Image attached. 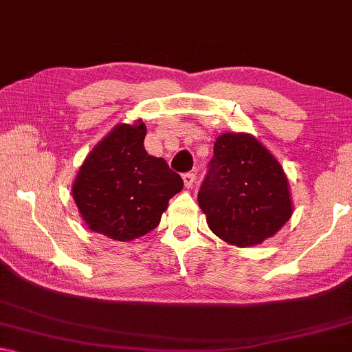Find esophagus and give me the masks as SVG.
I'll return each instance as SVG.
<instances>
[{
	"instance_id": "obj_1",
	"label": "esophagus",
	"mask_w": 352,
	"mask_h": 352,
	"mask_svg": "<svg viewBox=\"0 0 352 352\" xmlns=\"http://www.w3.org/2000/svg\"><path fill=\"white\" fill-rule=\"evenodd\" d=\"M183 181L186 188L192 189L194 183H196V175H194V173H186V175H183Z\"/></svg>"
}]
</instances>
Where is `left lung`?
Returning <instances> with one entry per match:
<instances>
[{"instance_id": "1", "label": "left lung", "mask_w": 352, "mask_h": 352, "mask_svg": "<svg viewBox=\"0 0 352 352\" xmlns=\"http://www.w3.org/2000/svg\"><path fill=\"white\" fill-rule=\"evenodd\" d=\"M197 199L212 232L238 248L274 236L294 212L280 163L258 138L243 132L217 137Z\"/></svg>"}]
</instances>
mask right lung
Here are the masks:
<instances>
[{
    "label": "right lung",
    "mask_w": 352,
    "mask_h": 352,
    "mask_svg": "<svg viewBox=\"0 0 352 352\" xmlns=\"http://www.w3.org/2000/svg\"><path fill=\"white\" fill-rule=\"evenodd\" d=\"M142 119L117 124L85 158L72 196L91 232L114 241L146 235L162 220L183 179L163 158L146 153Z\"/></svg>",
    "instance_id": "1"
}]
</instances>
